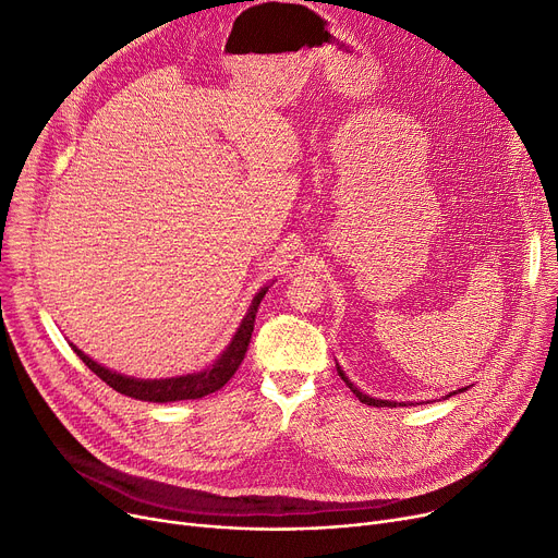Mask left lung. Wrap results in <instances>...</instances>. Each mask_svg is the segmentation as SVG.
Here are the masks:
<instances>
[{
  "label": "left lung",
  "instance_id": "8db88e82",
  "mask_svg": "<svg viewBox=\"0 0 558 558\" xmlns=\"http://www.w3.org/2000/svg\"><path fill=\"white\" fill-rule=\"evenodd\" d=\"M337 371H339V375H341L343 383H345L350 389H353V393L360 398V402H364V404H373V407H396V402H387V400H377V398H368V396H364L357 387H353V383H348V377L341 373V368H339V366H337Z\"/></svg>",
  "mask_w": 558,
  "mask_h": 558
}]
</instances>
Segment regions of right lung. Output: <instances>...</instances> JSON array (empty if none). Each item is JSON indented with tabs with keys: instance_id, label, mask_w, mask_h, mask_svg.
Instances as JSON below:
<instances>
[{
	"instance_id": "right-lung-1",
	"label": "right lung",
	"mask_w": 558,
	"mask_h": 558,
	"mask_svg": "<svg viewBox=\"0 0 558 558\" xmlns=\"http://www.w3.org/2000/svg\"><path fill=\"white\" fill-rule=\"evenodd\" d=\"M269 287L259 289V294L253 299V305L246 314V318L242 320V326L238 330V335L232 337L230 345L226 348V353L208 368L201 373H192V375H183V377H169V379H135V377H126L120 373H112L108 368H104L101 364H97L95 360L87 357L85 353L76 345L74 353L83 360V364L90 368L95 375H99L108 387H112L114 391H120L129 398L135 400H146V402H173V400H196L203 396H210L215 391H219L221 387H226L228 379L238 373L240 364L244 362V355L251 343V335H253V326H255V314L259 307V301L267 294Z\"/></svg>"
}]
</instances>
